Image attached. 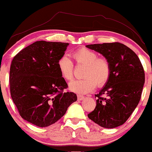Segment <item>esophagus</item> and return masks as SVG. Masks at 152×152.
<instances>
[{
  "instance_id": "34e87169",
  "label": "esophagus",
  "mask_w": 152,
  "mask_h": 152,
  "mask_svg": "<svg viewBox=\"0 0 152 152\" xmlns=\"http://www.w3.org/2000/svg\"><path fill=\"white\" fill-rule=\"evenodd\" d=\"M84 98V96H82V95H77V99L78 100H82Z\"/></svg>"
}]
</instances>
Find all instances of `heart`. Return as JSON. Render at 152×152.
Here are the masks:
<instances>
[{
    "label": "heart",
    "mask_w": 152,
    "mask_h": 152,
    "mask_svg": "<svg viewBox=\"0 0 152 152\" xmlns=\"http://www.w3.org/2000/svg\"><path fill=\"white\" fill-rule=\"evenodd\" d=\"M73 58L78 65L85 66L84 80L70 82L69 88L77 94L91 91L96 85L101 86L107 82L110 74L109 61L104 57H98L97 53L88 49H81L73 54ZM58 70L64 80L70 81L73 78V63L67 54H64L57 62Z\"/></svg>",
    "instance_id": "b5f03b06"
}]
</instances>
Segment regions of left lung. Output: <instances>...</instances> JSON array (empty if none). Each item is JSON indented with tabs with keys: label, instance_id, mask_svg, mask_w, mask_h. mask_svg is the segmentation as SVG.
I'll use <instances>...</instances> for the list:
<instances>
[{
	"label": "left lung",
	"instance_id": "1",
	"mask_svg": "<svg viewBox=\"0 0 152 152\" xmlns=\"http://www.w3.org/2000/svg\"><path fill=\"white\" fill-rule=\"evenodd\" d=\"M86 47L102 54L110 66L109 78L96 94V108L88 117L105 129L119 126L126 121L140 100L145 84L143 67L137 54L121 43Z\"/></svg>",
	"mask_w": 152,
	"mask_h": 152
}]
</instances>
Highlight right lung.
<instances>
[{
  "mask_svg": "<svg viewBox=\"0 0 152 152\" xmlns=\"http://www.w3.org/2000/svg\"><path fill=\"white\" fill-rule=\"evenodd\" d=\"M69 43L37 41L14 57L10 70L11 97L21 117L47 127L64 116L77 98L68 87L57 62Z\"/></svg>",
  "mask_w": 152,
  "mask_h": 152,
  "instance_id": "add662e5",
  "label": "right lung"
}]
</instances>
